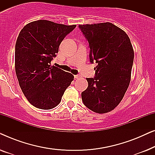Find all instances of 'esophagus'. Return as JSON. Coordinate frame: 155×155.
Returning <instances> with one entry per match:
<instances>
[{"instance_id": "esophagus-1", "label": "esophagus", "mask_w": 155, "mask_h": 155, "mask_svg": "<svg viewBox=\"0 0 155 155\" xmlns=\"http://www.w3.org/2000/svg\"><path fill=\"white\" fill-rule=\"evenodd\" d=\"M74 78H75V79H78V78H80V75H74Z\"/></svg>"}]
</instances>
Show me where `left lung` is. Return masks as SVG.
I'll list each match as a JSON object with an SVG mask.
<instances>
[{"label":"left lung","mask_w":155,"mask_h":155,"mask_svg":"<svg viewBox=\"0 0 155 155\" xmlns=\"http://www.w3.org/2000/svg\"><path fill=\"white\" fill-rule=\"evenodd\" d=\"M90 45V61H96L95 77L87 78L82 92L84 104L97 114L114 110L130 82L134 51L125 31L111 22L79 25Z\"/></svg>","instance_id":"1"}]
</instances>
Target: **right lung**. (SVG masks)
<instances>
[{"label":"right lung","mask_w":155,"mask_h":155,"mask_svg":"<svg viewBox=\"0 0 155 155\" xmlns=\"http://www.w3.org/2000/svg\"><path fill=\"white\" fill-rule=\"evenodd\" d=\"M75 27L39 20L28 23L19 34L15 53L17 78L27 100L38 109L56 107L74 80L73 74L52 66L51 61Z\"/></svg>","instance_id":"right-lung-1"}]
</instances>
